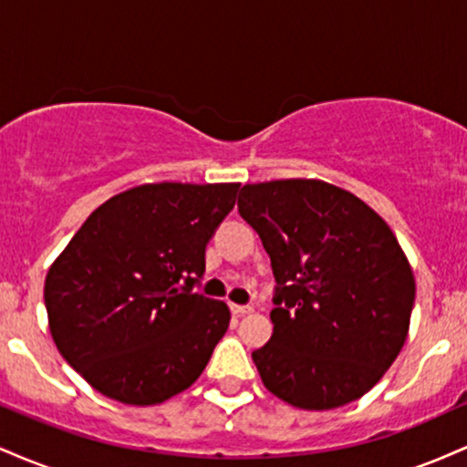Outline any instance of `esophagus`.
<instances>
[{
	"instance_id": "esophagus-1",
	"label": "esophagus",
	"mask_w": 467,
	"mask_h": 467,
	"mask_svg": "<svg viewBox=\"0 0 467 467\" xmlns=\"http://www.w3.org/2000/svg\"><path fill=\"white\" fill-rule=\"evenodd\" d=\"M230 312H233V316H245V314L252 312V307H250V305H234V303H230Z\"/></svg>"
}]
</instances>
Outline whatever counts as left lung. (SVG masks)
<instances>
[{"label": "left lung", "mask_w": 467, "mask_h": 467, "mask_svg": "<svg viewBox=\"0 0 467 467\" xmlns=\"http://www.w3.org/2000/svg\"><path fill=\"white\" fill-rule=\"evenodd\" d=\"M237 206L276 281L275 331L252 351L265 389L305 410L362 398L404 347L415 303V278L387 222L320 180L245 184Z\"/></svg>", "instance_id": "8db88e82"}]
</instances>
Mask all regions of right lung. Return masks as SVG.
I'll list each match as a JSON object with an SVG mask.
<instances>
[{
    "label": "right lung",
    "instance_id": "obj_1",
    "mask_svg": "<svg viewBox=\"0 0 467 467\" xmlns=\"http://www.w3.org/2000/svg\"><path fill=\"white\" fill-rule=\"evenodd\" d=\"M239 184H144L99 206L46 276L57 349L92 387L153 406L189 389L226 334V303L192 292Z\"/></svg>",
    "mask_w": 467,
    "mask_h": 467
}]
</instances>
